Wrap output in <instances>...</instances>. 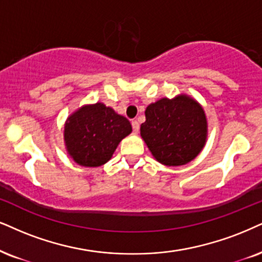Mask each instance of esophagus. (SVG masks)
<instances>
[{"mask_svg":"<svg viewBox=\"0 0 262 262\" xmlns=\"http://www.w3.org/2000/svg\"><path fill=\"white\" fill-rule=\"evenodd\" d=\"M131 125H132V128H134V131L136 132H138V130H140V124H138V121L137 120H134L131 122Z\"/></svg>","mask_w":262,"mask_h":262,"instance_id":"obj_1","label":"esophagus"}]
</instances>
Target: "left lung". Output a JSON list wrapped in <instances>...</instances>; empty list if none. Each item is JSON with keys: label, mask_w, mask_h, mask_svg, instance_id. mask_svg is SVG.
<instances>
[{"label": "left lung", "mask_w": 262, "mask_h": 262, "mask_svg": "<svg viewBox=\"0 0 262 262\" xmlns=\"http://www.w3.org/2000/svg\"><path fill=\"white\" fill-rule=\"evenodd\" d=\"M141 136L159 163L185 165L205 146L208 122L204 109L187 95L161 98L147 106Z\"/></svg>", "instance_id": "left-lung-1"}]
</instances>
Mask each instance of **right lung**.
Here are the masks:
<instances>
[{"label": "right lung", "instance_id": "add662e5", "mask_svg": "<svg viewBox=\"0 0 262 262\" xmlns=\"http://www.w3.org/2000/svg\"><path fill=\"white\" fill-rule=\"evenodd\" d=\"M131 131L125 116L98 102L81 106L67 119L64 142L76 164L97 167L111 160L118 144Z\"/></svg>", "mask_w": 262, "mask_h": 262}]
</instances>
